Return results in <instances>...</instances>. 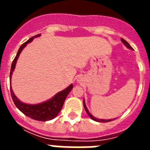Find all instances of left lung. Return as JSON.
<instances>
[{
  "mask_svg": "<svg viewBox=\"0 0 150 150\" xmlns=\"http://www.w3.org/2000/svg\"><path fill=\"white\" fill-rule=\"evenodd\" d=\"M121 41H122V43H123L124 44H125V45L126 47H127L129 48V49H131V50H132V47H131V46L129 45V43H128V42H127V41L125 40L124 39H121ZM83 104H84V108H85V110H86V113H87V114H88V115H89V117H91V118L93 119V121H98V122H108V121H113V120H114V119H113V120H112V119H109V120H105V119L96 118L95 117L93 116V115H92V114H90V113H89V110H88V109H87L86 106V103H85L84 100H83Z\"/></svg>",
  "mask_w": 150,
  "mask_h": 150,
  "instance_id": "obj_1",
  "label": "left lung"
}]
</instances>
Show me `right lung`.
<instances>
[{
    "mask_svg": "<svg viewBox=\"0 0 150 150\" xmlns=\"http://www.w3.org/2000/svg\"><path fill=\"white\" fill-rule=\"evenodd\" d=\"M40 36V34L33 36V37L29 39V40H27L25 43H23L20 47V48L18 49V51L17 54H16V56H15V59H14V61L11 64V68L10 71V80L11 79L12 72L15 68V64H16L17 60L18 58V56L21 54L22 50L34 38L39 37ZM72 88L73 85H70L65 89H64L58 93H57L53 98L47 100V101L39 103V104H27V103L21 102L14 94L11 86L10 88V91L13 102H14L15 105L17 107V108L20 111L22 112L27 117H29L32 119H34V120H36V121H47L54 119L58 114L59 112L61 111V110L62 109V107H63L64 103V100H65L66 97L68 95V93H70L71 90L72 89Z\"/></svg>",
    "mask_w": 150,
    "mask_h": 150,
    "instance_id": "obj_1",
    "label": "right lung"
}]
</instances>
